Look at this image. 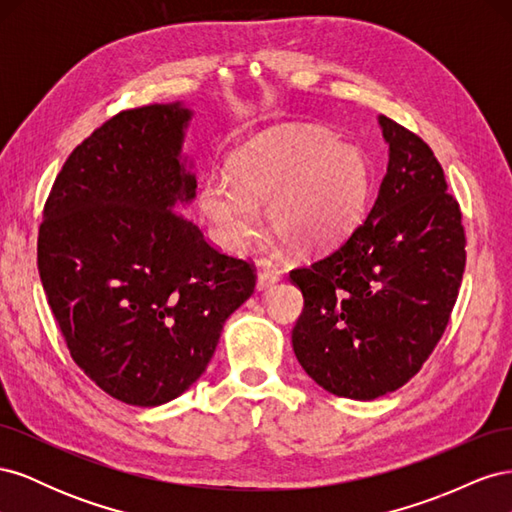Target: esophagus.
I'll return each mask as SVG.
<instances>
[{
  "label": "esophagus",
  "mask_w": 512,
  "mask_h": 512,
  "mask_svg": "<svg viewBox=\"0 0 512 512\" xmlns=\"http://www.w3.org/2000/svg\"><path fill=\"white\" fill-rule=\"evenodd\" d=\"M277 282H280V273L277 271H260L258 277H256V288L258 290H267L271 286H275Z\"/></svg>",
  "instance_id": "obj_1"
}]
</instances>
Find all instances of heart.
I'll list each match as a JSON object with an SVG mask.
<instances>
[{"label": "heart", "mask_w": 512, "mask_h": 512, "mask_svg": "<svg viewBox=\"0 0 512 512\" xmlns=\"http://www.w3.org/2000/svg\"><path fill=\"white\" fill-rule=\"evenodd\" d=\"M232 183L209 177L198 207L224 250L239 252L267 205L273 235L294 252L316 254L342 241L359 222L369 173L359 149L316 128H277L241 145L228 160Z\"/></svg>", "instance_id": "obj_1"}]
</instances>
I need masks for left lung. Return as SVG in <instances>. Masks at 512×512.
<instances>
[{
	"label": "left lung",
	"instance_id": "8db88e82",
	"mask_svg": "<svg viewBox=\"0 0 512 512\" xmlns=\"http://www.w3.org/2000/svg\"><path fill=\"white\" fill-rule=\"evenodd\" d=\"M389 166L365 222L333 252L290 271L303 292L292 348L337 397L369 401L404 386L440 342L466 269V232L440 162L380 115Z\"/></svg>",
	"mask_w": 512,
	"mask_h": 512
}]
</instances>
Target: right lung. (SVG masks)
Here are the masks:
<instances>
[{
	"mask_svg": "<svg viewBox=\"0 0 512 512\" xmlns=\"http://www.w3.org/2000/svg\"><path fill=\"white\" fill-rule=\"evenodd\" d=\"M181 102L121 111L76 147L46 198L38 271L74 363L104 393L153 408L205 374L252 297L250 262L175 211L196 196Z\"/></svg>",
	"mask_w": 512,
	"mask_h": 512,
	"instance_id": "1",
	"label": "right lung"
}]
</instances>
